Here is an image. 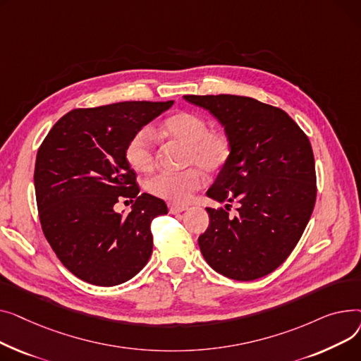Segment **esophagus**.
Segmentation results:
<instances>
[{
  "instance_id": "1",
  "label": "esophagus",
  "mask_w": 361,
  "mask_h": 361,
  "mask_svg": "<svg viewBox=\"0 0 361 361\" xmlns=\"http://www.w3.org/2000/svg\"><path fill=\"white\" fill-rule=\"evenodd\" d=\"M188 209V205H175V204H169V213L171 214H178L182 213V211Z\"/></svg>"
}]
</instances>
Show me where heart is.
<instances>
[{"label":"heart","mask_w":361,"mask_h":361,"mask_svg":"<svg viewBox=\"0 0 361 361\" xmlns=\"http://www.w3.org/2000/svg\"><path fill=\"white\" fill-rule=\"evenodd\" d=\"M163 134L188 145L185 163L189 167L182 172H160L145 182L152 195L175 205L192 200L204 185L200 166L209 175L220 173L231 157V141L228 135L216 128H209L205 118L192 112H178L169 116L161 128ZM125 159L138 172H147L156 161V142L152 130H138L125 147ZM199 167L197 168L196 166Z\"/></svg>","instance_id":"b5f03b06"}]
</instances>
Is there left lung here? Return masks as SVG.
<instances>
[{
	"label": "left lung",
	"instance_id": "obj_1",
	"mask_svg": "<svg viewBox=\"0 0 361 361\" xmlns=\"http://www.w3.org/2000/svg\"><path fill=\"white\" fill-rule=\"evenodd\" d=\"M209 111L231 141V157L207 195L240 204L230 218L207 208L209 226L198 245L224 277L250 281L277 269L300 240L316 202L312 145L283 109L252 97L183 96Z\"/></svg>",
	"mask_w": 361,
	"mask_h": 361
}]
</instances>
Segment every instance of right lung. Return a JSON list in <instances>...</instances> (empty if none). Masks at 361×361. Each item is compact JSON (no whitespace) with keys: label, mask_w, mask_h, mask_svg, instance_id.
I'll return each mask as SVG.
<instances>
[{"label":"right lung","mask_w":361,"mask_h":361,"mask_svg":"<svg viewBox=\"0 0 361 361\" xmlns=\"http://www.w3.org/2000/svg\"><path fill=\"white\" fill-rule=\"evenodd\" d=\"M169 102H121L63 115L40 144L35 192L42 230L58 259L80 280L111 287L131 280L153 252L150 224L163 200L141 194L125 147ZM134 202L126 216L113 205Z\"/></svg>","instance_id":"1"}]
</instances>
